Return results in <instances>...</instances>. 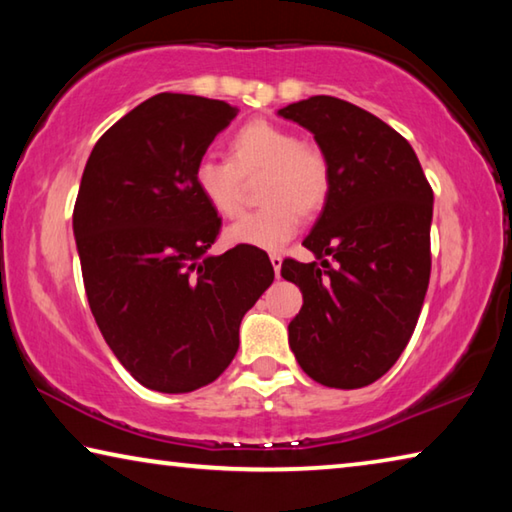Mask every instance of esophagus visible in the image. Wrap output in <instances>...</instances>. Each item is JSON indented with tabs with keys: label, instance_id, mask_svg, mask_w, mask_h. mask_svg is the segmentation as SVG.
<instances>
[{
	"label": "esophagus",
	"instance_id": "obj_1",
	"mask_svg": "<svg viewBox=\"0 0 512 512\" xmlns=\"http://www.w3.org/2000/svg\"><path fill=\"white\" fill-rule=\"evenodd\" d=\"M271 266H273V271H275V275L280 277V268H282V255H277V253H273L271 255Z\"/></svg>",
	"mask_w": 512,
	"mask_h": 512
}]
</instances>
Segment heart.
Listing matches in <instances>:
<instances>
[{"label": "heart", "instance_id": "1", "mask_svg": "<svg viewBox=\"0 0 512 512\" xmlns=\"http://www.w3.org/2000/svg\"><path fill=\"white\" fill-rule=\"evenodd\" d=\"M259 180L264 210L230 225V246L277 250L296 235L300 216H314L327 201L329 167L316 146L268 119H253L232 133L228 160L205 158L196 164L194 185L205 205L235 219L244 210V183Z\"/></svg>", "mask_w": 512, "mask_h": 512}]
</instances>
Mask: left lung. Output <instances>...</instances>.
<instances>
[{
    "label": "left lung",
    "mask_w": 512,
    "mask_h": 512,
    "mask_svg": "<svg viewBox=\"0 0 512 512\" xmlns=\"http://www.w3.org/2000/svg\"><path fill=\"white\" fill-rule=\"evenodd\" d=\"M277 115L307 128L329 167L323 212L302 241L320 264L282 262L284 280L302 291L289 345L318 384L368 386L393 368L418 323L433 192L411 144L354 103L320 94Z\"/></svg>",
    "instance_id": "left-lung-1"
}]
</instances>
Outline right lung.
<instances>
[{"instance_id":"add662e5","label":"right lung","mask_w":512,"mask_h":512,"mask_svg":"<svg viewBox=\"0 0 512 512\" xmlns=\"http://www.w3.org/2000/svg\"><path fill=\"white\" fill-rule=\"evenodd\" d=\"M225 101L162 92L110 126L85 164L74 237L85 293L121 366L158 393H189L230 366L246 311L271 287L253 248L210 255L221 219L194 185L237 117Z\"/></svg>"}]
</instances>
